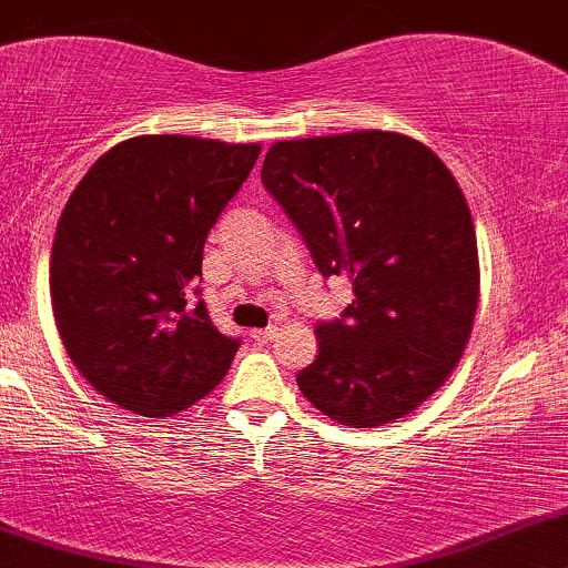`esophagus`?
Segmentation results:
<instances>
[{
	"label": "esophagus",
	"instance_id": "obj_1",
	"mask_svg": "<svg viewBox=\"0 0 568 568\" xmlns=\"http://www.w3.org/2000/svg\"><path fill=\"white\" fill-rule=\"evenodd\" d=\"M275 336H277L275 325H270V328H253L251 331V338H253V342H258V344L272 342V338H275Z\"/></svg>",
	"mask_w": 568,
	"mask_h": 568
}]
</instances>
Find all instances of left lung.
Returning a JSON list of instances; mask_svg holds the SVG:
<instances>
[{"label":"left lung","instance_id":"obj_1","mask_svg":"<svg viewBox=\"0 0 568 568\" xmlns=\"http://www.w3.org/2000/svg\"><path fill=\"white\" fill-rule=\"evenodd\" d=\"M262 181L321 275L355 293L317 323L298 389L338 425L403 419L448 379L478 310V243L452 171L422 141L355 130L272 143Z\"/></svg>","mask_w":568,"mask_h":568}]
</instances>
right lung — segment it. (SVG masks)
Returning a JSON list of instances; mask_svg holds the SVG:
<instances>
[{
  "instance_id": "1",
  "label": "right lung",
  "mask_w": 568,
  "mask_h": 568,
  "mask_svg": "<svg viewBox=\"0 0 568 568\" xmlns=\"http://www.w3.org/2000/svg\"><path fill=\"white\" fill-rule=\"evenodd\" d=\"M258 143L139 135L84 173L58 221L50 298L71 363L139 416L186 410L230 371L240 338L194 304L202 247L256 165Z\"/></svg>"
}]
</instances>
